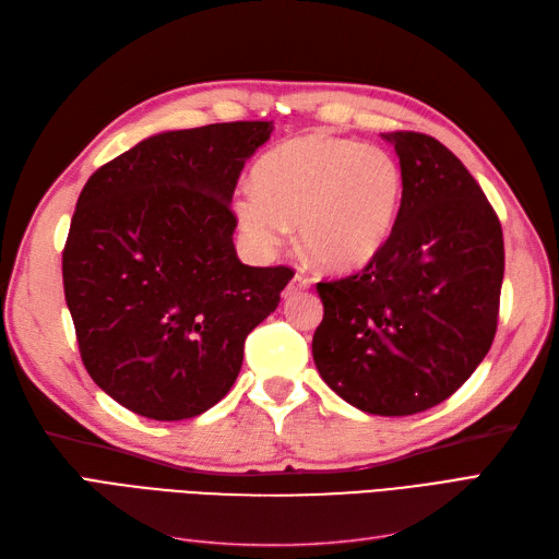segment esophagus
<instances>
[{
    "instance_id": "obj_1",
    "label": "esophagus",
    "mask_w": 559,
    "mask_h": 559,
    "mask_svg": "<svg viewBox=\"0 0 559 559\" xmlns=\"http://www.w3.org/2000/svg\"><path fill=\"white\" fill-rule=\"evenodd\" d=\"M310 284H312L310 277H306L302 273H296L294 280L289 282V286H286V289H284V298H292V296H296V294H300V292H306Z\"/></svg>"
}]
</instances>
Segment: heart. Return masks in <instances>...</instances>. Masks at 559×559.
Here are the masks:
<instances>
[{"label": "heart", "instance_id": "heart-1", "mask_svg": "<svg viewBox=\"0 0 559 559\" xmlns=\"http://www.w3.org/2000/svg\"><path fill=\"white\" fill-rule=\"evenodd\" d=\"M403 191L389 151L317 132L267 151L253 167V189L235 193L233 214L253 251H275L296 222L300 249L317 265L347 273L392 238Z\"/></svg>", "mask_w": 559, "mask_h": 559}]
</instances>
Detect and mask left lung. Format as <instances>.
Segmentation results:
<instances>
[{
  "label": "left lung",
  "mask_w": 559,
  "mask_h": 559,
  "mask_svg": "<svg viewBox=\"0 0 559 559\" xmlns=\"http://www.w3.org/2000/svg\"><path fill=\"white\" fill-rule=\"evenodd\" d=\"M405 191L392 238L364 270L317 282L321 380L354 408L401 417L460 389L492 347L503 282L501 222L448 146L396 130Z\"/></svg>",
  "instance_id": "1"
}]
</instances>
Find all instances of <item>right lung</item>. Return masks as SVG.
Listing matches in <instances>:
<instances>
[{
	"label": "right lung",
	"instance_id": "add662e5",
	"mask_svg": "<svg viewBox=\"0 0 559 559\" xmlns=\"http://www.w3.org/2000/svg\"><path fill=\"white\" fill-rule=\"evenodd\" d=\"M270 132L273 121H235L154 134L83 186L64 300L83 366L123 408L160 421L210 411L294 277L245 265L233 245L235 183Z\"/></svg>",
	"mask_w": 559,
	"mask_h": 559
}]
</instances>
